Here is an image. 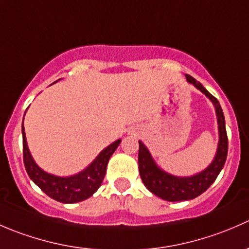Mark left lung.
I'll return each instance as SVG.
<instances>
[{
  "label": "left lung",
  "instance_id": "left-lung-1",
  "mask_svg": "<svg viewBox=\"0 0 249 249\" xmlns=\"http://www.w3.org/2000/svg\"><path fill=\"white\" fill-rule=\"evenodd\" d=\"M187 79L188 82L194 84L197 89L201 90L208 99H211V101L213 102L215 107V112H217L218 127H219V144H218L217 154H215L212 164L205 171L197 173L196 176H193V177H175V176H171L158 169L147 148L144 147L142 142H139V169L142 182L153 194L166 200V201L172 202L195 199L202 193H205L211 187V184L214 182L219 172L222 171L228 155V135L227 129H225L224 114H223L219 102L195 78L187 74Z\"/></svg>",
  "mask_w": 249,
  "mask_h": 249
}]
</instances>
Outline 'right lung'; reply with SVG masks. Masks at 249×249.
Here are the masks:
<instances>
[{"instance_id":"add662e5","label":"right lung","mask_w":249,"mask_h":249,"mask_svg":"<svg viewBox=\"0 0 249 249\" xmlns=\"http://www.w3.org/2000/svg\"><path fill=\"white\" fill-rule=\"evenodd\" d=\"M21 131L22 159H24V165L27 175L46 193L48 196L62 203H73L87 200L99 189L102 180H104L105 175H106L109 158L112 157V154L120 143V140L115 141L106 149L102 150L99 157L92 161V164L88 166L83 172L72 176V177L62 178L42 171L35 164L26 144L24 125L21 127Z\"/></svg>"}]
</instances>
